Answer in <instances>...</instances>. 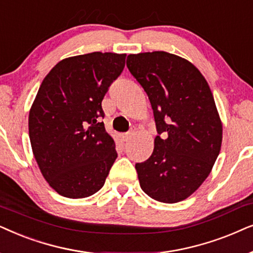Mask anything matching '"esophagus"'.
Here are the masks:
<instances>
[{
	"label": "esophagus",
	"mask_w": 253,
	"mask_h": 253,
	"mask_svg": "<svg viewBox=\"0 0 253 253\" xmlns=\"http://www.w3.org/2000/svg\"><path fill=\"white\" fill-rule=\"evenodd\" d=\"M133 135V132H127V133H125L124 135H123V137H124V141H128L129 139H130V136Z\"/></svg>",
	"instance_id": "34e87169"
}]
</instances>
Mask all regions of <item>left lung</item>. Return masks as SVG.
Returning a JSON list of instances; mask_svg holds the SVG:
<instances>
[{
  "mask_svg": "<svg viewBox=\"0 0 253 253\" xmlns=\"http://www.w3.org/2000/svg\"><path fill=\"white\" fill-rule=\"evenodd\" d=\"M126 63L147 92L158 133L151 156L135 164L140 186L161 203L185 200L221 150L222 123L211 87L193 63L163 50L129 54Z\"/></svg>",
  "mask_w": 253,
  "mask_h": 253,
  "instance_id": "8db88e82",
  "label": "left lung"
}]
</instances>
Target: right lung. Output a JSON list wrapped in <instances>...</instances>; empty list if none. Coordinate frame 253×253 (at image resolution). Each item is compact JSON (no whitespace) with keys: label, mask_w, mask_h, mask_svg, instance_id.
<instances>
[{"label":"right lung","mask_w":253,"mask_h":253,"mask_svg":"<svg viewBox=\"0 0 253 253\" xmlns=\"http://www.w3.org/2000/svg\"><path fill=\"white\" fill-rule=\"evenodd\" d=\"M126 54L93 52L63 59L40 85L29 113V135L42 176L70 199L103 187L118 157L106 133L102 100L124 70Z\"/></svg>","instance_id":"1"}]
</instances>
